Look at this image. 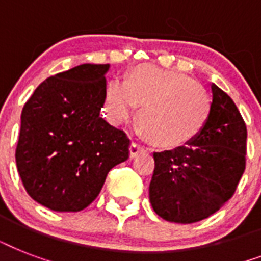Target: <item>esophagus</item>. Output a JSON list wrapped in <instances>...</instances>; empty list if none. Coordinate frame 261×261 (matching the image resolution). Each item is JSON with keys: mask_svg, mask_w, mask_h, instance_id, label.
Here are the masks:
<instances>
[{"mask_svg": "<svg viewBox=\"0 0 261 261\" xmlns=\"http://www.w3.org/2000/svg\"><path fill=\"white\" fill-rule=\"evenodd\" d=\"M146 149L143 146H141V145H138V143H135L133 142L131 143V146H130V155H131V159H134V157H137L138 154H141V153H146Z\"/></svg>", "mask_w": 261, "mask_h": 261, "instance_id": "obj_1", "label": "esophagus"}]
</instances>
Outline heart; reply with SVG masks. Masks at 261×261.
<instances>
[{"label":"heart","mask_w":261,"mask_h":261,"mask_svg":"<svg viewBox=\"0 0 261 261\" xmlns=\"http://www.w3.org/2000/svg\"><path fill=\"white\" fill-rule=\"evenodd\" d=\"M138 112V126L153 145L177 147L191 142L204 128L211 112L207 90L194 79L153 65H142L124 83L111 80L104 92L107 116L122 124Z\"/></svg>","instance_id":"heart-1"}]
</instances>
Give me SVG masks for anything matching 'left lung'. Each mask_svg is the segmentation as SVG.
I'll return each mask as SVG.
<instances>
[{"label":"left lung","instance_id":"8db88e82","mask_svg":"<svg viewBox=\"0 0 261 261\" xmlns=\"http://www.w3.org/2000/svg\"><path fill=\"white\" fill-rule=\"evenodd\" d=\"M206 126L184 146L154 153L149 199L169 222L194 223L233 196L245 169L247 126L234 101L213 84Z\"/></svg>","mask_w":261,"mask_h":261}]
</instances>
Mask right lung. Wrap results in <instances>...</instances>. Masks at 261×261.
I'll use <instances>...</instances> for the list:
<instances>
[{
	"mask_svg": "<svg viewBox=\"0 0 261 261\" xmlns=\"http://www.w3.org/2000/svg\"><path fill=\"white\" fill-rule=\"evenodd\" d=\"M108 70L83 63L48 77L22 108L16 165L28 195L50 210H84L130 157V139L100 116Z\"/></svg>",
	"mask_w": 261,
	"mask_h": 261,
	"instance_id": "add662e5",
	"label": "right lung"
}]
</instances>
